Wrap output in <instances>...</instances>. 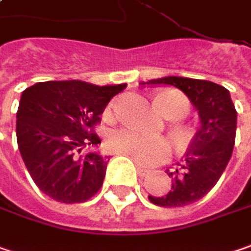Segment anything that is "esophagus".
Here are the masks:
<instances>
[{
  "label": "esophagus",
  "mask_w": 251,
  "mask_h": 251,
  "mask_svg": "<svg viewBox=\"0 0 251 251\" xmlns=\"http://www.w3.org/2000/svg\"><path fill=\"white\" fill-rule=\"evenodd\" d=\"M137 171H138L140 176H144V175H147V174L150 172V169L145 168V167H143V165H140V164H137Z\"/></svg>",
  "instance_id": "34e87169"
}]
</instances>
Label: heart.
Here are the masks:
<instances>
[{
	"instance_id": "1",
	"label": "heart",
	"mask_w": 251,
	"mask_h": 251,
	"mask_svg": "<svg viewBox=\"0 0 251 251\" xmlns=\"http://www.w3.org/2000/svg\"><path fill=\"white\" fill-rule=\"evenodd\" d=\"M154 104L161 114L171 119H183L191 111L188 99L174 90H162L155 94ZM176 134L182 144L189 143L192 138L191 128L186 127L179 128ZM107 145L113 152L131 158L134 162L144 167H152L165 161L172 150L165 137L145 134L134 128H120L113 131L108 135Z\"/></svg>"
}]
</instances>
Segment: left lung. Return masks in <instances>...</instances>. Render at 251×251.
Masks as SVG:
<instances>
[{"mask_svg":"<svg viewBox=\"0 0 251 251\" xmlns=\"http://www.w3.org/2000/svg\"><path fill=\"white\" fill-rule=\"evenodd\" d=\"M140 84L174 86L186 94L198 110L201 128L195 134L183 164H178L174 171L167 169L172 178V189L164 196H148L154 205L162 207L194 203L216 185L232 157L237 113L230 93L216 83L179 76L152 79Z\"/></svg>","mask_w":251,"mask_h":251,"instance_id":"8db88e82","label":"left lung"}]
</instances>
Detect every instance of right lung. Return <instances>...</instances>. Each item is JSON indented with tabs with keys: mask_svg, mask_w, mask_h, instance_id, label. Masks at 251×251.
<instances>
[{
	"mask_svg": "<svg viewBox=\"0 0 251 251\" xmlns=\"http://www.w3.org/2000/svg\"><path fill=\"white\" fill-rule=\"evenodd\" d=\"M126 87V83L96 86L50 80L22 92L17 111L18 148L45 195L63 203H80L99 192L110 158L80 152L101 143L94 126L108 101Z\"/></svg>",
	"mask_w": 251,
	"mask_h": 251,
	"instance_id": "add662e5",
	"label": "right lung"
}]
</instances>
